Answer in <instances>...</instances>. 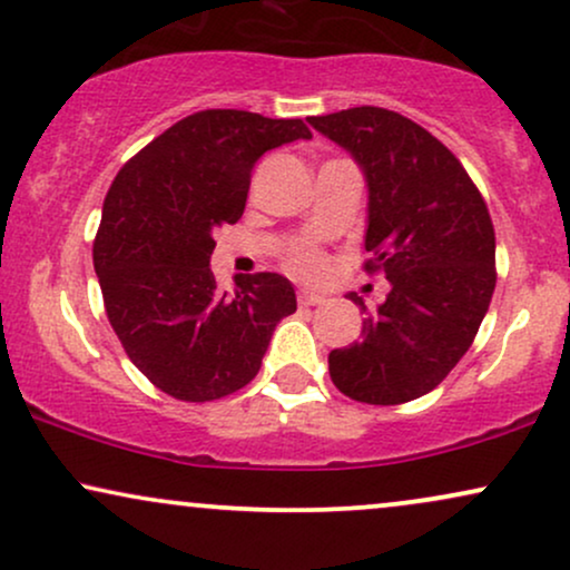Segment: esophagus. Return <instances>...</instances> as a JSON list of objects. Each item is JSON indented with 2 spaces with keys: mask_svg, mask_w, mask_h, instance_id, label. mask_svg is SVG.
<instances>
[{
  "mask_svg": "<svg viewBox=\"0 0 570 570\" xmlns=\"http://www.w3.org/2000/svg\"><path fill=\"white\" fill-rule=\"evenodd\" d=\"M322 301H325V298L317 296V293H308V291H301L298 293V304L301 306H320Z\"/></svg>",
  "mask_w": 570,
  "mask_h": 570,
  "instance_id": "esophagus-1",
  "label": "esophagus"
}]
</instances>
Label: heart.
Here are the masks:
<instances>
[{
  "instance_id": "1",
  "label": "heart",
  "mask_w": 570,
  "mask_h": 570,
  "mask_svg": "<svg viewBox=\"0 0 570 570\" xmlns=\"http://www.w3.org/2000/svg\"><path fill=\"white\" fill-rule=\"evenodd\" d=\"M291 269L301 274V277H317V274H322V269H325V262H322L320 253L301 248V250L293 253Z\"/></svg>"
}]
</instances>
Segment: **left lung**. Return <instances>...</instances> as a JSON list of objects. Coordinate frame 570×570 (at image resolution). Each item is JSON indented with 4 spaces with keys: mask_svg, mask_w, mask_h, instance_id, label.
Returning <instances> with one entry per match:
<instances>
[{
    "mask_svg": "<svg viewBox=\"0 0 570 570\" xmlns=\"http://www.w3.org/2000/svg\"><path fill=\"white\" fill-rule=\"evenodd\" d=\"M308 124L354 158L367 185V269L389 296L362 338L330 351V377L364 404H404L452 372L494 293V227L481 193L423 126L385 108H351ZM356 306L364 301L348 293Z\"/></svg>",
    "mask_w": 570,
    "mask_h": 570,
    "instance_id": "8db88e82",
    "label": "left lung"
}]
</instances>
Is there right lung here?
I'll use <instances>...</instances> for the list:
<instances>
[{"instance_id":"right-lung-1","label":"right lung","mask_w":570,"mask_h":570,"mask_svg":"<svg viewBox=\"0 0 570 570\" xmlns=\"http://www.w3.org/2000/svg\"><path fill=\"white\" fill-rule=\"evenodd\" d=\"M312 139L301 118L200 110L142 147L108 198L95 240L105 312L135 367L181 402H214L248 385L277 322L296 312L283 274L210 272L214 232L245 210L266 150Z\"/></svg>"}]
</instances>
